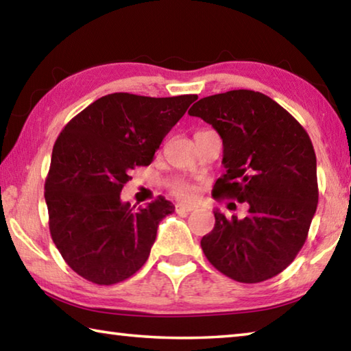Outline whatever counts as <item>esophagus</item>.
Instances as JSON below:
<instances>
[{"label":"esophagus","instance_id":"1","mask_svg":"<svg viewBox=\"0 0 351 351\" xmlns=\"http://www.w3.org/2000/svg\"><path fill=\"white\" fill-rule=\"evenodd\" d=\"M175 210H176L178 213H189V212L195 210V206H193V204H182V203H178V204L175 206Z\"/></svg>","mask_w":351,"mask_h":351}]
</instances>
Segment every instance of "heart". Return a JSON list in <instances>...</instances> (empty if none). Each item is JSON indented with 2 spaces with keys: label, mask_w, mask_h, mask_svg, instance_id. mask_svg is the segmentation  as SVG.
<instances>
[{
  "label": "heart",
  "mask_w": 351,
  "mask_h": 351,
  "mask_svg": "<svg viewBox=\"0 0 351 351\" xmlns=\"http://www.w3.org/2000/svg\"><path fill=\"white\" fill-rule=\"evenodd\" d=\"M171 192H173L176 197L184 198V199H190L195 197L197 190H195L192 184H189V182H178L176 186H173V189H171Z\"/></svg>",
  "instance_id": "heart-1"
}]
</instances>
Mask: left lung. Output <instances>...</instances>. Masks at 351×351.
<instances>
[{"label": "left lung", "instance_id": "8db88e82", "mask_svg": "<svg viewBox=\"0 0 351 351\" xmlns=\"http://www.w3.org/2000/svg\"><path fill=\"white\" fill-rule=\"evenodd\" d=\"M223 139L224 173L213 198L247 203L245 218L215 210V228L201 239L206 258L226 277L258 283L280 274L305 245L316 213V153L306 130L276 100L234 90L189 110Z\"/></svg>", "mask_w": 351, "mask_h": 351}]
</instances>
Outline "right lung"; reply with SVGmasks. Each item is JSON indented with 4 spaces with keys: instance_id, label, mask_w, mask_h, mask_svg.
<instances>
[{
    "instance_id": "add662e5",
    "label": "right lung",
    "mask_w": 351,
    "mask_h": 351,
    "mask_svg": "<svg viewBox=\"0 0 351 351\" xmlns=\"http://www.w3.org/2000/svg\"><path fill=\"white\" fill-rule=\"evenodd\" d=\"M197 94L145 97L112 93L64 125L45 181L52 241L68 266L96 285H114L139 271L158 224L175 210L164 197L147 207L122 203L123 184L153 161L171 127Z\"/></svg>"
}]
</instances>
